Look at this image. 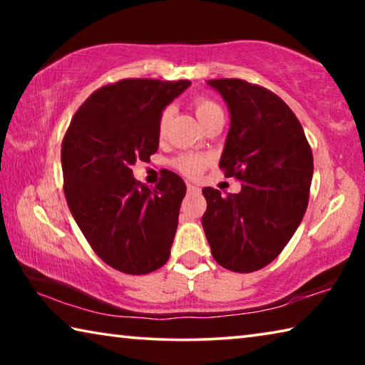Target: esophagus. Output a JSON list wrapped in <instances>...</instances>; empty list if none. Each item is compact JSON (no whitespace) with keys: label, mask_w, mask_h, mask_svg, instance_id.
<instances>
[{"label":"esophagus","mask_w":365,"mask_h":365,"mask_svg":"<svg viewBox=\"0 0 365 365\" xmlns=\"http://www.w3.org/2000/svg\"><path fill=\"white\" fill-rule=\"evenodd\" d=\"M187 191L188 193H200V187H196V185H193V183H187Z\"/></svg>","instance_id":"34e87169"}]
</instances>
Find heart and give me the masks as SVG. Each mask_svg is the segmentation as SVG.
I'll return each instance as SVG.
<instances>
[{"label": "heart", "mask_w": 365, "mask_h": 365, "mask_svg": "<svg viewBox=\"0 0 365 365\" xmlns=\"http://www.w3.org/2000/svg\"><path fill=\"white\" fill-rule=\"evenodd\" d=\"M191 108H193L195 114L200 122L205 125V123L214 117L215 114L222 113V108L217 101H214L212 98L209 96H197L191 103ZM170 117V108H165L160 110L159 119H158V135L163 137L165 133V128H168V122ZM209 163V158L205 156V154H197V153H182L178 154L177 158L172 159V168L175 170L180 172V174L187 175V177H200L202 174V170L206 169V165Z\"/></svg>", "instance_id": "1"}]
</instances>
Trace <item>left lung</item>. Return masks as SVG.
I'll use <instances>...</instances> for the list:
<instances>
[{"label": "left lung", "mask_w": 365, "mask_h": 365, "mask_svg": "<svg viewBox=\"0 0 365 365\" xmlns=\"http://www.w3.org/2000/svg\"><path fill=\"white\" fill-rule=\"evenodd\" d=\"M207 83L230 109L219 168L242 182L237 195L202 188V228L215 262L248 274L280 255L301 224L314 159L298 117L274 91L240 78Z\"/></svg>", "instance_id": "obj_1"}]
</instances>
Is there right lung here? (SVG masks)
<instances>
[{"instance_id":"1","label":"right lung","mask_w":365,"mask_h":365,"mask_svg":"<svg viewBox=\"0 0 365 365\" xmlns=\"http://www.w3.org/2000/svg\"><path fill=\"white\" fill-rule=\"evenodd\" d=\"M188 80L123 78L91 93L73 114L61 146L71 212L101 261L128 275L168 262L185 182L170 170L150 190L132 165L158 151L160 110Z\"/></svg>"}]
</instances>
